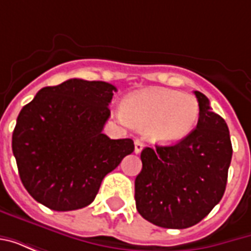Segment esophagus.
<instances>
[{
	"label": "esophagus",
	"instance_id": "1",
	"mask_svg": "<svg viewBox=\"0 0 251 251\" xmlns=\"http://www.w3.org/2000/svg\"><path fill=\"white\" fill-rule=\"evenodd\" d=\"M142 149H144V142L140 141V140H136L134 141V152L138 154V153H141Z\"/></svg>",
	"mask_w": 251,
	"mask_h": 251
}]
</instances>
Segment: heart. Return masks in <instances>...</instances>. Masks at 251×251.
I'll use <instances>...</instances> for the list:
<instances>
[{
    "label": "heart",
    "mask_w": 251,
    "mask_h": 251,
    "mask_svg": "<svg viewBox=\"0 0 251 251\" xmlns=\"http://www.w3.org/2000/svg\"><path fill=\"white\" fill-rule=\"evenodd\" d=\"M122 118L152 142L171 145L184 140L199 118V103L194 95L176 90L152 87L127 97Z\"/></svg>",
    "instance_id": "obj_1"
}]
</instances>
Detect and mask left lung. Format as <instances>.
I'll list each match as a JSON object with an SVG mask.
<instances>
[{"label": "left lung", "mask_w": 251, "mask_h": 251, "mask_svg": "<svg viewBox=\"0 0 251 251\" xmlns=\"http://www.w3.org/2000/svg\"><path fill=\"white\" fill-rule=\"evenodd\" d=\"M195 95L199 102L196 127L175 145L145 148L134 181L137 211L164 228L199 223L226 189L232 156L230 131L204 94L195 91Z\"/></svg>", "instance_id": "8db88e82"}]
</instances>
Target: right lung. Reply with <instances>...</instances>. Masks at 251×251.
<instances>
[{
	"label": "right lung",
	"instance_id": "1",
	"mask_svg": "<svg viewBox=\"0 0 251 251\" xmlns=\"http://www.w3.org/2000/svg\"><path fill=\"white\" fill-rule=\"evenodd\" d=\"M117 88L68 79L41 88L17 117L12 149L25 189L55 211L91 204L106 175L134 151L130 138L102 133Z\"/></svg>",
	"mask_w": 251,
	"mask_h": 251
}]
</instances>
